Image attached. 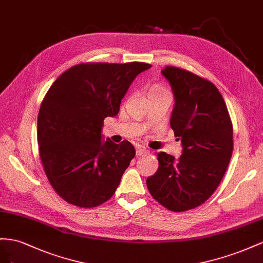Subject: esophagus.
<instances>
[{
	"mask_svg": "<svg viewBox=\"0 0 263 263\" xmlns=\"http://www.w3.org/2000/svg\"><path fill=\"white\" fill-rule=\"evenodd\" d=\"M148 153V151L146 148H144V147H138L137 148V155L138 156H140V155H144V154H147Z\"/></svg>",
	"mask_w": 263,
	"mask_h": 263,
	"instance_id": "1",
	"label": "esophagus"
}]
</instances>
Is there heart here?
I'll use <instances>...</instances> for the list:
<instances>
[{
	"label": "heart",
	"instance_id": "obj_1",
	"mask_svg": "<svg viewBox=\"0 0 263 263\" xmlns=\"http://www.w3.org/2000/svg\"><path fill=\"white\" fill-rule=\"evenodd\" d=\"M166 90H165L161 85H154L148 90V96L151 95H161V93H165Z\"/></svg>",
	"mask_w": 263,
	"mask_h": 263
}]
</instances>
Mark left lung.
I'll return each instance as SVG.
<instances>
[{
	"instance_id": "obj_1",
	"label": "left lung",
	"mask_w": 263,
	"mask_h": 263,
	"mask_svg": "<svg viewBox=\"0 0 263 263\" xmlns=\"http://www.w3.org/2000/svg\"><path fill=\"white\" fill-rule=\"evenodd\" d=\"M162 74L174 93L171 127L183 152L177 160L157 153L159 168L146 185L162 206L185 212L204 204L220 184L234 148L232 123L213 82L173 66L165 67Z\"/></svg>"
}]
</instances>
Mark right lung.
<instances>
[{
  "instance_id": "add662e5",
  "label": "right lung",
  "mask_w": 263,
  "mask_h": 263,
  "mask_svg": "<svg viewBox=\"0 0 263 263\" xmlns=\"http://www.w3.org/2000/svg\"><path fill=\"white\" fill-rule=\"evenodd\" d=\"M145 63H87L72 66L51 85L37 118L40 156L50 185L81 208L112 197L136 155L129 141L102 142L103 120L115 117Z\"/></svg>"
}]
</instances>
